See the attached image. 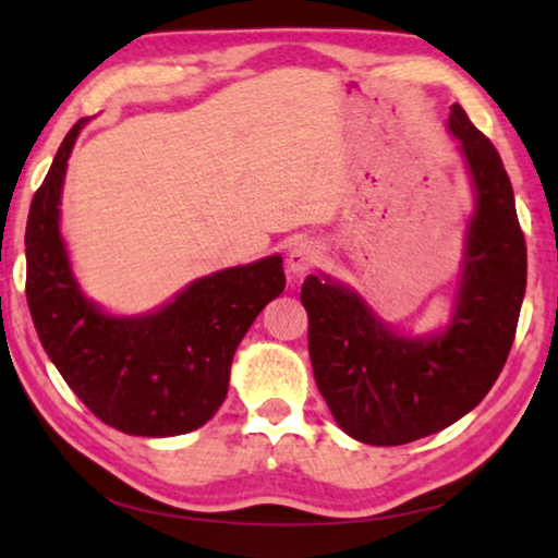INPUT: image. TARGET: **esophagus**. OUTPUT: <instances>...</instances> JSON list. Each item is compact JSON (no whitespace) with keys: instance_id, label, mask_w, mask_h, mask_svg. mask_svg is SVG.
Masks as SVG:
<instances>
[{"instance_id":"34e87169","label":"esophagus","mask_w":558,"mask_h":558,"mask_svg":"<svg viewBox=\"0 0 558 558\" xmlns=\"http://www.w3.org/2000/svg\"><path fill=\"white\" fill-rule=\"evenodd\" d=\"M320 260V247L313 241H298L288 253V265L293 272H307Z\"/></svg>"}]
</instances>
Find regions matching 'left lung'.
Returning <instances> with one entry per match:
<instances>
[{
  "label": "left lung",
  "instance_id": "1",
  "mask_svg": "<svg viewBox=\"0 0 558 558\" xmlns=\"http://www.w3.org/2000/svg\"><path fill=\"white\" fill-rule=\"evenodd\" d=\"M447 126L476 189L452 325L429 340L402 338L338 282L311 276L300 290L317 390L365 445H407L464 417L497 383L517 335L526 241L514 191L497 148L459 104Z\"/></svg>",
  "mask_w": 558,
  "mask_h": 558
}]
</instances>
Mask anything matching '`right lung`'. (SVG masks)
Here are the masks:
<instances>
[{
	"label": "right lung",
	"mask_w": 558,
	"mask_h": 558,
	"mask_svg": "<svg viewBox=\"0 0 558 558\" xmlns=\"http://www.w3.org/2000/svg\"><path fill=\"white\" fill-rule=\"evenodd\" d=\"M86 119L61 141L26 220V303L61 377L96 417L136 437L206 424L228 395L235 348L286 288L280 255L193 282L154 315L111 317L86 300L59 235L66 161Z\"/></svg>",
	"instance_id": "obj_1"
}]
</instances>
